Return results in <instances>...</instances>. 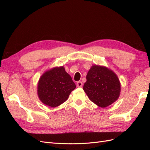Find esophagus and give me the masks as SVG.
I'll use <instances>...</instances> for the list:
<instances>
[{"instance_id":"34e87169","label":"esophagus","mask_w":150,"mask_h":150,"mask_svg":"<svg viewBox=\"0 0 150 150\" xmlns=\"http://www.w3.org/2000/svg\"><path fill=\"white\" fill-rule=\"evenodd\" d=\"M76 86L77 87H82L83 83L81 82V81H78V82H77L76 83Z\"/></svg>"}]
</instances>
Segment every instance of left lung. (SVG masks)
Segmentation results:
<instances>
[{"mask_svg": "<svg viewBox=\"0 0 150 150\" xmlns=\"http://www.w3.org/2000/svg\"><path fill=\"white\" fill-rule=\"evenodd\" d=\"M84 92L92 102L106 108L118 99L121 91L120 81L114 72L106 67L94 65L86 76Z\"/></svg>", "mask_w": 150, "mask_h": 150, "instance_id": "left-lung-1", "label": "left lung"}]
</instances>
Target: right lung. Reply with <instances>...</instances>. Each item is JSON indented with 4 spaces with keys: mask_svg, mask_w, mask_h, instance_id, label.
Returning a JSON list of instances; mask_svg holds the SVG:
<instances>
[{
    "mask_svg": "<svg viewBox=\"0 0 150 150\" xmlns=\"http://www.w3.org/2000/svg\"><path fill=\"white\" fill-rule=\"evenodd\" d=\"M76 84L64 67L46 71L38 83V96L44 104L52 108L61 105L69 97Z\"/></svg>",
    "mask_w": 150,
    "mask_h": 150,
    "instance_id": "1",
    "label": "right lung"
}]
</instances>
